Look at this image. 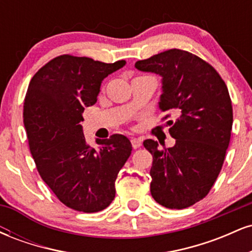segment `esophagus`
<instances>
[{
	"label": "esophagus",
	"instance_id": "1",
	"mask_svg": "<svg viewBox=\"0 0 252 252\" xmlns=\"http://www.w3.org/2000/svg\"><path fill=\"white\" fill-rule=\"evenodd\" d=\"M131 144H132V148L137 149V148H140L141 144H142V141H141L140 138L132 137V138H131Z\"/></svg>",
	"mask_w": 252,
	"mask_h": 252
}]
</instances>
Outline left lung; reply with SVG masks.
<instances>
[{
    "label": "left lung",
    "instance_id": "obj_1",
    "mask_svg": "<svg viewBox=\"0 0 252 252\" xmlns=\"http://www.w3.org/2000/svg\"><path fill=\"white\" fill-rule=\"evenodd\" d=\"M137 70L162 77L158 108L169 120L170 148L146 140L153 155L150 193L167 209L182 210L209 194L224 163L232 130V104L226 84L209 63L182 50L135 63Z\"/></svg>",
    "mask_w": 252,
    "mask_h": 252
}]
</instances>
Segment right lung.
<instances>
[{
	"label": "right lung",
	"instance_id": "1",
	"mask_svg": "<svg viewBox=\"0 0 252 252\" xmlns=\"http://www.w3.org/2000/svg\"><path fill=\"white\" fill-rule=\"evenodd\" d=\"M124 65L63 54L34 74L26 94L24 124L37 172L63 205L79 212L111 204L118 172L131 154V143L120 134L96 140L99 147L92 148L80 124L104 78Z\"/></svg>",
	"mask_w": 252,
	"mask_h": 252
}]
</instances>
